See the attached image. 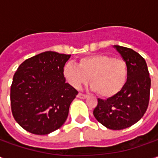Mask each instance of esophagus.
<instances>
[{
  "mask_svg": "<svg viewBox=\"0 0 158 158\" xmlns=\"http://www.w3.org/2000/svg\"><path fill=\"white\" fill-rule=\"evenodd\" d=\"M77 96H78L79 98H80V99H85L86 97H87V96H86V95H85V94H82V93H79Z\"/></svg>",
  "mask_w": 158,
  "mask_h": 158,
  "instance_id": "esophagus-1",
  "label": "esophagus"
}]
</instances>
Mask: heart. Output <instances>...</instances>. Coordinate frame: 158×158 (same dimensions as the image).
I'll return each instance as SVG.
<instances>
[{"mask_svg":"<svg viewBox=\"0 0 158 158\" xmlns=\"http://www.w3.org/2000/svg\"><path fill=\"white\" fill-rule=\"evenodd\" d=\"M62 74L67 82L77 89L86 85L90 79V85L97 95L110 98L124 88L129 68L123 59L96 54L80 58L77 66L66 63Z\"/></svg>","mask_w":158,"mask_h":158,"instance_id":"heart-1","label":"heart"}]
</instances>
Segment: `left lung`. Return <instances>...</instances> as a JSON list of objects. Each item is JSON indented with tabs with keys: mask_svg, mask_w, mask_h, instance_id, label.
<instances>
[{
	"mask_svg": "<svg viewBox=\"0 0 158 158\" xmlns=\"http://www.w3.org/2000/svg\"><path fill=\"white\" fill-rule=\"evenodd\" d=\"M114 48L128 64V80L118 95L106 100L97 99L93 114L107 129L120 130L144 116L149 104L151 79L146 61L138 52L120 45H114Z\"/></svg>",
	"mask_w": 158,
	"mask_h": 158,
	"instance_id": "obj_1",
	"label": "left lung"
}]
</instances>
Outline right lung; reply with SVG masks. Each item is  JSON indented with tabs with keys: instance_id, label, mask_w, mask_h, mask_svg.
I'll return each instance as SVG.
<instances>
[{
	"instance_id": "add662e5",
	"label": "right lung",
	"mask_w": 158,
	"mask_h": 158,
	"mask_svg": "<svg viewBox=\"0 0 158 158\" xmlns=\"http://www.w3.org/2000/svg\"><path fill=\"white\" fill-rule=\"evenodd\" d=\"M71 55L45 52L19 66L11 86L13 118L26 131L48 135L68 118L78 91L66 83L62 69Z\"/></svg>"
}]
</instances>
